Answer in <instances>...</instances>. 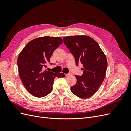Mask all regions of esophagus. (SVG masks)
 I'll use <instances>...</instances> for the list:
<instances>
[{
  "mask_svg": "<svg viewBox=\"0 0 131 131\" xmlns=\"http://www.w3.org/2000/svg\"><path fill=\"white\" fill-rule=\"evenodd\" d=\"M71 74H71V73H68V74H66V77H68V76H69V75H70Z\"/></svg>",
  "mask_w": 131,
  "mask_h": 131,
  "instance_id": "34e87169",
  "label": "esophagus"
}]
</instances>
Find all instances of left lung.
<instances>
[{
  "instance_id": "left-lung-1",
  "label": "left lung",
  "mask_w": 131,
  "mask_h": 131,
  "mask_svg": "<svg viewBox=\"0 0 131 131\" xmlns=\"http://www.w3.org/2000/svg\"><path fill=\"white\" fill-rule=\"evenodd\" d=\"M63 42L74 56L77 66L83 65L82 76L75 75L76 84L72 92L80 98H88L96 93L105 76L107 59L103 51L93 39L86 35L63 38Z\"/></svg>"
}]
</instances>
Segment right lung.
<instances>
[{
	"instance_id": "1",
	"label": "right lung",
	"mask_w": 131,
	"mask_h": 131,
	"mask_svg": "<svg viewBox=\"0 0 131 131\" xmlns=\"http://www.w3.org/2000/svg\"><path fill=\"white\" fill-rule=\"evenodd\" d=\"M62 42L60 37L38 38L28 43L19 54L17 66L19 77L25 88L33 96H46L52 91L54 79L66 77L62 73L44 70L53 51Z\"/></svg>"
}]
</instances>
